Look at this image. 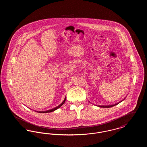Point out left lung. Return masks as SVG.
Returning a JSON list of instances; mask_svg holds the SVG:
<instances>
[{
	"mask_svg": "<svg viewBox=\"0 0 147 147\" xmlns=\"http://www.w3.org/2000/svg\"><path fill=\"white\" fill-rule=\"evenodd\" d=\"M123 100H124V99ZM123 100H122V101H121L120 102H119L118 103H117V104H114V105H107V106H101V105H98V107H105V108H107V107H111L112 106H115V105H117V104H119V103H120L121 102H122Z\"/></svg>",
	"mask_w": 147,
	"mask_h": 147,
	"instance_id": "obj_1",
	"label": "left lung"
}]
</instances>
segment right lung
I'll return each instance as SVG.
<instances>
[{
    "label": "right lung",
    "instance_id": "add662e5",
    "mask_svg": "<svg viewBox=\"0 0 147 147\" xmlns=\"http://www.w3.org/2000/svg\"><path fill=\"white\" fill-rule=\"evenodd\" d=\"M65 100H66V97H65V98H64V100H63V102H62L60 105H59V106H57L56 107H55V108L52 109H51V110H47V111H36V112H39V113H49V112H53V111H55V110H57V109H59V107H61V106H62L64 104V102H65Z\"/></svg>",
    "mask_w": 147,
    "mask_h": 147
}]
</instances>
